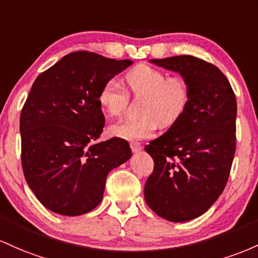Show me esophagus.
Instances as JSON below:
<instances>
[{"label":"esophagus","instance_id":"34e87169","mask_svg":"<svg viewBox=\"0 0 258 258\" xmlns=\"http://www.w3.org/2000/svg\"><path fill=\"white\" fill-rule=\"evenodd\" d=\"M130 149H132L133 152H139L143 150V146H141V144L133 141V143H130Z\"/></svg>","mask_w":258,"mask_h":258}]
</instances>
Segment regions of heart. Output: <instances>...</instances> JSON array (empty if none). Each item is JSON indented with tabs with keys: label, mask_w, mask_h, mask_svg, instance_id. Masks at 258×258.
Here are the masks:
<instances>
[{
	"label": "heart",
	"mask_w": 258,
	"mask_h": 258,
	"mask_svg": "<svg viewBox=\"0 0 258 258\" xmlns=\"http://www.w3.org/2000/svg\"><path fill=\"white\" fill-rule=\"evenodd\" d=\"M126 93L119 82L109 79L98 92V103L109 115H119L129 103V95L143 98L139 118H123L109 125L112 137L124 140L150 138L157 125L170 126L189 105L190 89L181 77H167L164 72L147 64H139L125 74Z\"/></svg>",
	"instance_id": "heart-1"
}]
</instances>
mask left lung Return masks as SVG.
Masks as SVG:
<instances>
[{
    "instance_id": "obj_1",
    "label": "left lung",
    "mask_w": 258,
    "mask_h": 258,
    "mask_svg": "<svg viewBox=\"0 0 258 258\" xmlns=\"http://www.w3.org/2000/svg\"><path fill=\"white\" fill-rule=\"evenodd\" d=\"M186 80V109L167 133L145 146L153 158L145 201L170 222L198 218L227 185L236 146V98L225 75L206 60L181 56L151 59Z\"/></svg>"
}]
</instances>
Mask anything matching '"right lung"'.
I'll list each match as a JSON object with an SVG mask.
<instances>
[{"instance_id":"right-lung-1","label":"right lung","mask_w":258,"mask_h":258,"mask_svg":"<svg viewBox=\"0 0 258 258\" xmlns=\"http://www.w3.org/2000/svg\"><path fill=\"white\" fill-rule=\"evenodd\" d=\"M132 63L72 52L31 86L20 114L22 167L37 200L52 212H90L102 201L108 173L132 157L123 139L96 141L105 126L101 86Z\"/></svg>"}]
</instances>
